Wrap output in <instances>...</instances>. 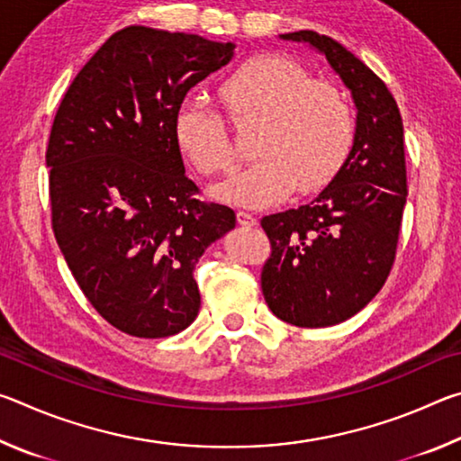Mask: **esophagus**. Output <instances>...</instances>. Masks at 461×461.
I'll return each mask as SVG.
<instances>
[{"label":"esophagus","mask_w":461,"mask_h":461,"mask_svg":"<svg viewBox=\"0 0 461 461\" xmlns=\"http://www.w3.org/2000/svg\"><path fill=\"white\" fill-rule=\"evenodd\" d=\"M238 223L246 225V228H254V225L258 223V220H256V217L248 212H238Z\"/></svg>","instance_id":"obj_1"}]
</instances>
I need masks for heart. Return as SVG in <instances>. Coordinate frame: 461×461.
Masks as SVG:
<instances>
[{"mask_svg": "<svg viewBox=\"0 0 461 461\" xmlns=\"http://www.w3.org/2000/svg\"><path fill=\"white\" fill-rule=\"evenodd\" d=\"M236 120H262L252 165L215 189L217 197L262 209L285 201L296 186L313 193L331 181L354 144L352 105L341 89L311 79L278 54L248 59L220 85ZM175 140L203 175L230 173L233 152L228 120L205 97H185L173 115Z\"/></svg>", "mask_w": 461, "mask_h": 461, "instance_id": "b5f03b06", "label": "heart"}]
</instances>
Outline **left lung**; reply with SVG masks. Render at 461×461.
<instances>
[{
    "mask_svg": "<svg viewBox=\"0 0 461 461\" xmlns=\"http://www.w3.org/2000/svg\"><path fill=\"white\" fill-rule=\"evenodd\" d=\"M319 50L352 93L354 144L338 175L309 205L262 217L272 254L262 293L296 327H330L362 311L393 268L407 203L402 118L382 79L333 38L280 34Z\"/></svg>",
    "mask_w": 461,
    "mask_h": 461,
    "instance_id": "left-lung-1",
    "label": "left lung"
}]
</instances>
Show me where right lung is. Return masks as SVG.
I'll return each mask as SVG.
<instances>
[{
    "label": "right lung",
    "mask_w": 461,
    "mask_h": 461,
    "mask_svg": "<svg viewBox=\"0 0 461 461\" xmlns=\"http://www.w3.org/2000/svg\"><path fill=\"white\" fill-rule=\"evenodd\" d=\"M236 44L128 26L75 77L50 130L52 230L97 313L136 338L189 327L203 252L236 213L203 203L173 130L191 87L228 65Z\"/></svg>",
    "instance_id": "1"
}]
</instances>
